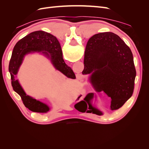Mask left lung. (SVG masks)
<instances>
[{"instance_id": "1", "label": "left lung", "mask_w": 149, "mask_h": 149, "mask_svg": "<svg viewBox=\"0 0 149 149\" xmlns=\"http://www.w3.org/2000/svg\"><path fill=\"white\" fill-rule=\"evenodd\" d=\"M83 74L96 92L104 91L111 98V110L119 109L132 96L136 71L132 53L118 35L112 32L93 35L84 52ZM94 93L85 97L91 101Z\"/></svg>"}]
</instances>
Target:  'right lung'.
<instances>
[{
    "label": "right lung",
    "mask_w": 149,
    "mask_h": 149,
    "mask_svg": "<svg viewBox=\"0 0 149 149\" xmlns=\"http://www.w3.org/2000/svg\"><path fill=\"white\" fill-rule=\"evenodd\" d=\"M36 52L45 55L50 60L55 69L68 78L76 77L73 70L65 63L60 44L53 35L44 31H36L25 36L16 43L8 66L13 89L20 96L24 104L29 110L38 113H46L49 111V107L45 103L26 95L19 81L15 78L24 56Z\"/></svg>",
    "instance_id": "add662e5"
}]
</instances>
